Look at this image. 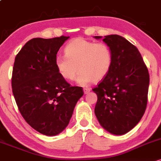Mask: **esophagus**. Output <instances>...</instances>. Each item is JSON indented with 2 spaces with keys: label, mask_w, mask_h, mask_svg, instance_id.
<instances>
[{
  "label": "esophagus",
  "mask_w": 161,
  "mask_h": 161,
  "mask_svg": "<svg viewBox=\"0 0 161 161\" xmlns=\"http://www.w3.org/2000/svg\"><path fill=\"white\" fill-rule=\"evenodd\" d=\"M90 88H87V87H85L84 88V94H88V93H90Z\"/></svg>",
  "instance_id": "obj_1"
}]
</instances>
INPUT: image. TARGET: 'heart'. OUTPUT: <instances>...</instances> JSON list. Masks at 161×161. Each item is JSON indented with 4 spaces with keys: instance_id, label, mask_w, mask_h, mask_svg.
<instances>
[{
    "instance_id": "b5f03b06",
    "label": "heart",
    "mask_w": 161,
    "mask_h": 161,
    "mask_svg": "<svg viewBox=\"0 0 161 161\" xmlns=\"http://www.w3.org/2000/svg\"><path fill=\"white\" fill-rule=\"evenodd\" d=\"M65 55H58L55 64L58 74L67 80L77 77L80 85L99 81L108 75L113 64V52L107 44L77 38L66 45Z\"/></svg>"
}]
</instances>
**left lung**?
I'll return each instance as SVG.
<instances>
[{
  "label": "left lung",
  "mask_w": 161,
  "mask_h": 161,
  "mask_svg": "<svg viewBox=\"0 0 161 161\" xmlns=\"http://www.w3.org/2000/svg\"><path fill=\"white\" fill-rule=\"evenodd\" d=\"M103 41L111 48L113 64L108 75L93 89L97 95L95 115L105 130L122 135L131 131L145 112L148 70L138 48L127 39L109 35Z\"/></svg>",
  "instance_id": "obj_1"
}]
</instances>
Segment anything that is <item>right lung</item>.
Here are the masks:
<instances>
[{"label":"right lung","instance_id":"obj_1","mask_svg":"<svg viewBox=\"0 0 161 161\" xmlns=\"http://www.w3.org/2000/svg\"><path fill=\"white\" fill-rule=\"evenodd\" d=\"M69 36L34 38L15 58L12 90L21 115L41 134L54 136L68 126L75 105L84 95L59 75L55 58Z\"/></svg>","mask_w":161,"mask_h":161}]
</instances>
